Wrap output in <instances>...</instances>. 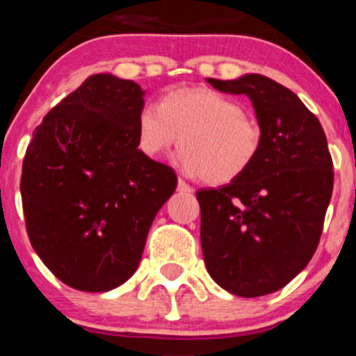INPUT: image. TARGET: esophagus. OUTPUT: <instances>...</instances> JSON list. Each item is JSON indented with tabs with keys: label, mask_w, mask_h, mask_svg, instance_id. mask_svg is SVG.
Here are the masks:
<instances>
[{
	"label": "esophagus",
	"mask_w": 356,
	"mask_h": 356,
	"mask_svg": "<svg viewBox=\"0 0 356 356\" xmlns=\"http://www.w3.org/2000/svg\"><path fill=\"white\" fill-rule=\"evenodd\" d=\"M178 191H180V193H193V187H191L187 181L178 180Z\"/></svg>",
	"instance_id": "34e87169"
}]
</instances>
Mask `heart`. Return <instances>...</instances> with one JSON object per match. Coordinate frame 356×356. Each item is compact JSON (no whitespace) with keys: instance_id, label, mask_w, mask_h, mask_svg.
Segmentation results:
<instances>
[{"instance_id":"1","label":"heart","mask_w":356,"mask_h":356,"mask_svg":"<svg viewBox=\"0 0 356 356\" xmlns=\"http://www.w3.org/2000/svg\"><path fill=\"white\" fill-rule=\"evenodd\" d=\"M262 139L260 122L237 99L209 87L169 90L156 108L143 106L135 121V140L144 156L160 159L178 143L180 168L209 185L238 180L259 159Z\"/></svg>"}]
</instances>
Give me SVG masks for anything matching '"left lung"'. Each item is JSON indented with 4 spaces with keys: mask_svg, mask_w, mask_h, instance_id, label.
Wrapping results in <instances>:
<instances>
[{
    "mask_svg": "<svg viewBox=\"0 0 356 356\" xmlns=\"http://www.w3.org/2000/svg\"><path fill=\"white\" fill-rule=\"evenodd\" d=\"M207 81L250 97L264 139L238 180L196 193L203 259L225 291L259 298L285 287L316 253L333 191L332 155L319 119L278 81Z\"/></svg>",
    "mask_w": 356,
    "mask_h": 356,
    "instance_id": "left-lung-1",
    "label": "left lung"
}]
</instances>
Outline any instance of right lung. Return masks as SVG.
<instances>
[{
  "label": "right lung",
  "mask_w": 356,
  "mask_h": 356,
  "mask_svg": "<svg viewBox=\"0 0 356 356\" xmlns=\"http://www.w3.org/2000/svg\"><path fill=\"white\" fill-rule=\"evenodd\" d=\"M135 81L89 76L44 115L28 144L21 197L31 246L69 287L106 292L139 267L147 232L176 188L137 147Z\"/></svg>",
  "instance_id": "right-lung-1"
}]
</instances>
